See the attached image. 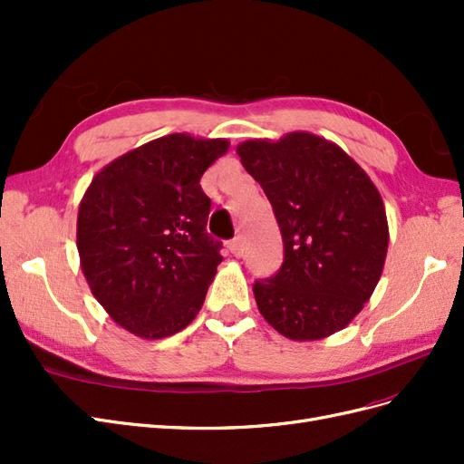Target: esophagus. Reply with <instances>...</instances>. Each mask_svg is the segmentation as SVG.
I'll return each mask as SVG.
<instances>
[{
  "label": "esophagus",
  "mask_w": 464,
  "mask_h": 464,
  "mask_svg": "<svg viewBox=\"0 0 464 464\" xmlns=\"http://www.w3.org/2000/svg\"><path fill=\"white\" fill-rule=\"evenodd\" d=\"M228 249L232 251V254H234L236 257H240V256L244 254V240H242V236H236L234 240H230Z\"/></svg>",
  "instance_id": "1"
}]
</instances>
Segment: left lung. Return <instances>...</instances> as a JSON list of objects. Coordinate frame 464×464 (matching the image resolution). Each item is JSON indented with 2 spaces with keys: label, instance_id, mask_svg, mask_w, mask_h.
I'll use <instances>...</instances> for the list:
<instances>
[{
  "label": "left lung",
  "instance_id": "left-lung-1",
  "mask_svg": "<svg viewBox=\"0 0 464 464\" xmlns=\"http://www.w3.org/2000/svg\"><path fill=\"white\" fill-rule=\"evenodd\" d=\"M236 150L273 205L285 244L280 269L254 285L261 315L292 341L344 329L370 300L387 256V215L373 181L314 133L254 139Z\"/></svg>",
  "mask_w": 464,
  "mask_h": 464
}]
</instances>
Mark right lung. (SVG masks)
Segmentation results:
<instances>
[{
  "instance_id": "right-lung-1",
  "label": "right lung",
  "mask_w": 464,
  "mask_h": 464,
  "mask_svg": "<svg viewBox=\"0 0 464 464\" xmlns=\"http://www.w3.org/2000/svg\"><path fill=\"white\" fill-rule=\"evenodd\" d=\"M227 139L172 133L98 172L79 205L77 249L94 298L118 325L164 339L199 314L222 261L199 179Z\"/></svg>"
}]
</instances>
